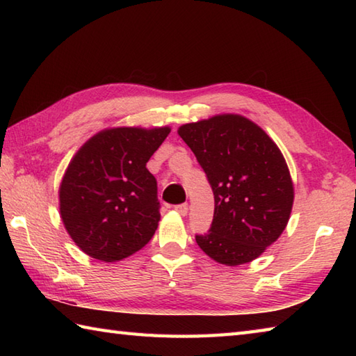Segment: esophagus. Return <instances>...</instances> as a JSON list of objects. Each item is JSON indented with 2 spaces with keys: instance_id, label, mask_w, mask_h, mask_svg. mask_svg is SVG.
<instances>
[{
  "instance_id": "34e87169",
  "label": "esophagus",
  "mask_w": 356,
  "mask_h": 356,
  "mask_svg": "<svg viewBox=\"0 0 356 356\" xmlns=\"http://www.w3.org/2000/svg\"><path fill=\"white\" fill-rule=\"evenodd\" d=\"M174 209L177 211L180 216H186L188 214V203H182V205H176Z\"/></svg>"
}]
</instances>
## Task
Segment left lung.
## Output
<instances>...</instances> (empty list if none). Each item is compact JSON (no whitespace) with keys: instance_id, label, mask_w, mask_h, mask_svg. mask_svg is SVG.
Wrapping results in <instances>:
<instances>
[{"instance_id":"1","label":"left lung","mask_w":356,"mask_h":356,"mask_svg":"<svg viewBox=\"0 0 356 356\" xmlns=\"http://www.w3.org/2000/svg\"><path fill=\"white\" fill-rule=\"evenodd\" d=\"M214 193V218L200 249L226 266L255 260L282 236L293 205L289 168L266 131L223 113L179 127Z\"/></svg>"}]
</instances>
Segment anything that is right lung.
<instances>
[{"instance_id":"1","label":"right lung","mask_w":356,"mask_h":356,"mask_svg":"<svg viewBox=\"0 0 356 356\" xmlns=\"http://www.w3.org/2000/svg\"><path fill=\"white\" fill-rule=\"evenodd\" d=\"M170 127H115L92 136L59 185V214L82 252L119 261L145 246L161 220L157 182L147 162Z\"/></svg>"}]
</instances>
